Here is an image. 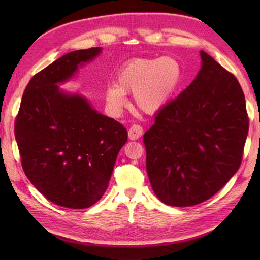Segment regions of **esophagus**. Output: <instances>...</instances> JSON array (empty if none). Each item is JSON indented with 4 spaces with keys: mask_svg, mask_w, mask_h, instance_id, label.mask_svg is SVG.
<instances>
[{
    "mask_svg": "<svg viewBox=\"0 0 260 260\" xmlns=\"http://www.w3.org/2000/svg\"><path fill=\"white\" fill-rule=\"evenodd\" d=\"M143 134V128L142 126L137 125V124H134L131 126V128L128 129V137L131 140H137L140 139V137L142 136Z\"/></svg>",
    "mask_w": 260,
    "mask_h": 260,
    "instance_id": "34e87169",
    "label": "esophagus"
}]
</instances>
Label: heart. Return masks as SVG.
I'll return each mask as SVG.
<instances>
[{
	"instance_id": "1",
	"label": "heart",
	"mask_w": 260,
	"mask_h": 260,
	"mask_svg": "<svg viewBox=\"0 0 260 260\" xmlns=\"http://www.w3.org/2000/svg\"><path fill=\"white\" fill-rule=\"evenodd\" d=\"M181 77L180 62L173 57L134 59L119 70L116 85L106 89V103L114 113L126 104L125 92L133 91V102L141 112L155 113L169 101Z\"/></svg>"
}]
</instances>
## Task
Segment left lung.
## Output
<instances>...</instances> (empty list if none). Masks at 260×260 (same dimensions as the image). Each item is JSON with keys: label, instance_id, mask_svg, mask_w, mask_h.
Instances as JSON below:
<instances>
[{"label": "left lung", "instance_id": "left-lung-1", "mask_svg": "<svg viewBox=\"0 0 260 260\" xmlns=\"http://www.w3.org/2000/svg\"><path fill=\"white\" fill-rule=\"evenodd\" d=\"M196 79L155 114L143 137L156 197L192 207L213 197L238 171L249 129L236 77L204 51Z\"/></svg>", "mask_w": 260, "mask_h": 260}]
</instances>
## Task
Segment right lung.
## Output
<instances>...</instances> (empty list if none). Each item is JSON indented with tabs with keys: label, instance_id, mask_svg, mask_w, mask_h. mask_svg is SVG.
Returning a JSON list of instances; mask_svg holds the SVG:
<instances>
[{
	"label": "right lung",
	"instance_id": "1",
	"mask_svg": "<svg viewBox=\"0 0 260 260\" xmlns=\"http://www.w3.org/2000/svg\"><path fill=\"white\" fill-rule=\"evenodd\" d=\"M95 47L64 54L39 71L27 84L15 117L14 135L27 179L49 201L86 209L106 191L127 131L97 113L79 95L57 84L101 52Z\"/></svg>",
	"mask_w": 260,
	"mask_h": 260
}]
</instances>
